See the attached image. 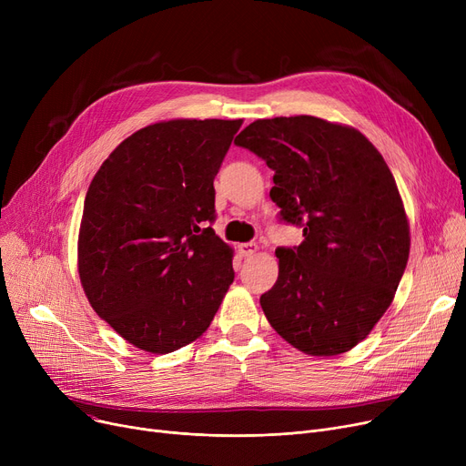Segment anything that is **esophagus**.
Wrapping results in <instances>:
<instances>
[{
	"label": "esophagus",
	"mask_w": 466,
	"mask_h": 466,
	"mask_svg": "<svg viewBox=\"0 0 466 466\" xmlns=\"http://www.w3.org/2000/svg\"><path fill=\"white\" fill-rule=\"evenodd\" d=\"M238 251H239L241 257H253L258 251V246H257V243H253V241L251 243H239Z\"/></svg>",
	"instance_id": "esophagus-1"
}]
</instances>
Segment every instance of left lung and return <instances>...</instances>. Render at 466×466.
I'll list each match as a JSON object with an SVG mask.
<instances>
[{
  "label": "left lung",
  "instance_id": "1",
  "mask_svg": "<svg viewBox=\"0 0 466 466\" xmlns=\"http://www.w3.org/2000/svg\"><path fill=\"white\" fill-rule=\"evenodd\" d=\"M272 167L270 198L304 228L276 251L279 276L260 297L292 348L332 357L362 341L395 299L410 225L395 177L359 130L311 115L258 118L234 139Z\"/></svg>",
  "mask_w": 466,
  "mask_h": 466
}]
</instances>
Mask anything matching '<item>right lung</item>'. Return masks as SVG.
I'll use <instances>...</instances> for the list:
<instances>
[{"label":"right lung","instance_id":"1","mask_svg":"<svg viewBox=\"0 0 466 466\" xmlns=\"http://www.w3.org/2000/svg\"><path fill=\"white\" fill-rule=\"evenodd\" d=\"M241 122H155L122 141L88 187L81 285L94 311L143 351L198 339L234 281V251L208 223L213 179Z\"/></svg>","mask_w":466,"mask_h":466}]
</instances>
